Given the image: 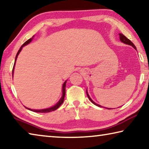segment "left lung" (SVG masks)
Wrapping results in <instances>:
<instances>
[{
  "label": "left lung",
  "instance_id": "1",
  "mask_svg": "<svg viewBox=\"0 0 149 149\" xmlns=\"http://www.w3.org/2000/svg\"><path fill=\"white\" fill-rule=\"evenodd\" d=\"M119 35H120V41H122V42H123V43H125V44H126V45H130V46H132L133 48H134V49H135V50H137L136 49V47H135V45L133 43V42L130 41V39H128L127 37H126L125 36H124V35H123L122 33H120L119 34ZM86 93H87V97H88V98H89V99L90 100V101L93 104H94L95 105H96V106H97V107H101V106L100 105H99V104H97V103H95L94 101H93V100L91 99V97H89V94H88V92H87V91H86ZM107 108V109H111V108ZM113 109V108H112Z\"/></svg>",
  "mask_w": 149,
  "mask_h": 149
}]
</instances>
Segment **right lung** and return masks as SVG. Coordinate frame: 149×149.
<instances>
[{
    "label": "right lung",
    "instance_id": "obj_1",
    "mask_svg": "<svg viewBox=\"0 0 149 149\" xmlns=\"http://www.w3.org/2000/svg\"><path fill=\"white\" fill-rule=\"evenodd\" d=\"M33 37L34 35L31 38H30L29 40H27V41H26L24 42V43L22 45V47H20V49H19L18 52H17V54L16 56V58H15V62H14V67H13V70H12V75L14 74V66H15V64H16V59L17 58V56H18V54H19V52H21V50L22 49V48H23L24 46H26V45H28L29 43H30V42H31V41L33 40ZM66 82H67V80L65 81V82L63 84V85H62V95L61 98H60V99L59 100V101L56 104H55L54 106H53V107H50V108H45V109H40V110H35V109H31V108H27L26 107L27 109H28L29 110L31 111H33V112H41V113H46V112H52V111H54L56 110V109H58L60 107V105H61L63 102H64V97H65V84H66Z\"/></svg>",
    "mask_w": 149,
    "mask_h": 149
}]
</instances>
